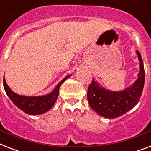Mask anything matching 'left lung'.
Masks as SVG:
<instances>
[{
    "mask_svg": "<svg viewBox=\"0 0 151 151\" xmlns=\"http://www.w3.org/2000/svg\"><path fill=\"white\" fill-rule=\"evenodd\" d=\"M140 71L135 83L122 91L105 90L99 85L94 78L88 89V101L93 110L100 116L115 119L133 109L139 101L143 92L145 73L141 55L137 50Z\"/></svg>",
    "mask_w": 151,
    "mask_h": 151,
    "instance_id": "8db88e82",
    "label": "left lung"
}]
</instances>
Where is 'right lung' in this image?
<instances>
[{
	"label": "right lung",
	"instance_id": "obj_1",
	"mask_svg": "<svg viewBox=\"0 0 151 151\" xmlns=\"http://www.w3.org/2000/svg\"><path fill=\"white\" fill-rule=\"evenodd\" d=\"M70 77V75H68L63 78L56 85L52 92L50 93L49 95H43V96L26 97L17 95L10 89L6 83L4 78L3 80V84L6 94L17 107L29 115H40L49 111L53 106L58 97L60 87L66 81V79Z\"/></svg>",
	"mask_w": 151,
	"mask_h": 151
}]
</instances>
